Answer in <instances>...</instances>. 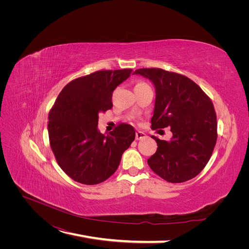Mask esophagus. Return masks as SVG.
Segmentation results:
<instances>
[{
    "mask_svg": "<svg viewBox=\"0 0 249 249\" xmlns=\"http://www.w3.org/2000/svg\"><path fill=\"white\" fill-rule=\"evenodd\" d=\"M135 137H136V140H142V139L146 138V135L141 131H137L136 134H135Z\"/></svg>",
    "mask_w": 249,
    "mask_h": 249,
    "instance_id": "1",
    "label": "esophagus"
}]
</instances>
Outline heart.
I'll return each instance as SVG.
<instances>
[{
	"label": "heart",
	"instance_id": "obj_1",
	"mask_svg": "<svg viewBox=\"0 0 249 249\" xmlns=\"http://www.w3.org/2000/svg\"><path fill=\"white\" fill-rule=\"evenodd\" d=\"M145 86H147V85L144 84V83H138L135 87H145Z\"/></svg>",
	"mask_w": 249,
	"mask_h": 249
}]
</instances>
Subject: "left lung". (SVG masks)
<instances>
[{"mask_svg": "<svg viewBox=\"0 0 249 249\" xmlns=\"http://www.w3.org/2000/svg\"><path fill=\"white\" fill-rule=\"evenodd\" d=\"M133 73L149 78L156 91L152 129L171 126L169 141L151 136L158 149L147 160L152 171L168 182H184L208 163L217 141L213 103L191 78L161 69H139Z\"/></svg>", "mask_w": 249, "mask_h": 249, "instance_id": "8db88e82", "label": "left lung"}]
</instances>
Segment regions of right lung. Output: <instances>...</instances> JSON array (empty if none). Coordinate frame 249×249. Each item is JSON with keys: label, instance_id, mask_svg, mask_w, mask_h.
Listing matches in <instances>:
<instances>
[{"label": "right lung", "instance_id": "add662e5", "mask_svg": "<svg viewBox=\"0 0 249 249\" xmlns=\"http://www.w3.org/2000/svg\"><path fill=\"white\" fill-rule=\"evenodd\" d=\"M132 70L98 71L77 77L59 93L48 115L50 147L62 171L84 185H97L118 168L135 139L134 128L118 125L108 135L98 130L99 113L113 106L114 89Z\"/></svg>", "mask_w": 249, "mask_h": 249}]
</instances>
